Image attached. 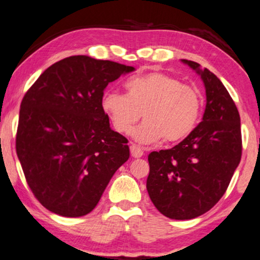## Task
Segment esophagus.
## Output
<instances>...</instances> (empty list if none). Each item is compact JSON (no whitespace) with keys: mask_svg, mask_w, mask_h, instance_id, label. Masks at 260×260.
<instances>
[{"mask_svg":"<svg viewBox=\"0 0 260 260\" xmlns=\"http://www.w3.org/2000/svg\"><path fill=\"white\" fill-rule=\"evenodd\" d=\"M131 155H132L134 158H139L144 155V151L139 145H137V144H132V145H131Z\"/></svg>","mask_w":260,"mask_h":260,"instance_id":"esophagus-1","label":"esophagus"}]
</instances>
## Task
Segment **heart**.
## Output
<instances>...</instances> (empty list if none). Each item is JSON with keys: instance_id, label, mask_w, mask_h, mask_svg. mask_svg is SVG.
I'll use <instances>...</instances> for the list:
<instances>
[{"instance_id": "heart-1", "label": "heart", "mask_w": 260, "mask_h": 260, "mask_svg": "<svg viewBox=\"0 0 260 260\" xmlns=\"http://www.w3.org/2000/svg\"><path fill=\"white\" fill-rule=\"evenodd\" d=\"M126 94L105 92L102 108L115 131L132 132L140 117L145 118L133 132L143 144L184 140L193 132L202 115L203 98L195 87L164 73L134 76L124 82Z\"/></svg>"}]
</instances>
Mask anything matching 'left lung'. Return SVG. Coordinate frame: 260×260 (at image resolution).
<instances>
[{
	"instance_id": "1",
	"label": "left lung",
	"mask_w": 260,
	"mask_h": 260,
	"mask_svg": "<svg viewBox=\"0 0 260 260\" xmlns=\"http://www.w3.org/2000/svg\"><path fill=\"white\" fill-rule=\"evenodd\" d=\"M205 83L206 110L187 138L148 156L146 189L155 207L171 219L185 220L208 212L226 191L242 155L240 114L229 92L208 69L191 60Z\"/></svg>"
}]
</instances>
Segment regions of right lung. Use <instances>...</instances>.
I'll use <instances>...</instances> for the list:
<instances>
[{
    "label": "right lung",
    "mask_w": 260,
    "mask_h": 260,
    "mask_svg": "<svg viewBox=\"0 0 260 260\" xmlns=\"http://www.w3.org/2000/svg\"><path fill=\"white\" fill-rule=\"evenodd\" d=\"M133 70L73 55L43 71L25 93L15 149L27 185L48 211L88 214L129 158L128 140L110 128L102 98L109 83Z\"/></svg>",
    "instance_id": "right-lung-1"
}]
</instances>
